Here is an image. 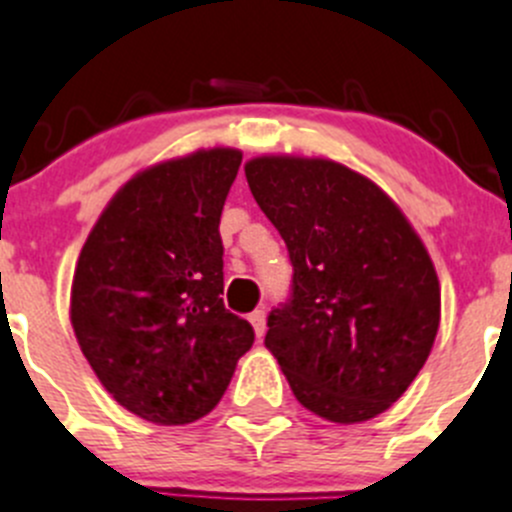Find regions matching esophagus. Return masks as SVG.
I'll return each instance as SVG.
<instances>
[{"mask_svg": "<svg viewBox=\"0 0 512 512\" xmlns=\"http://www.w3.org/2000/svg\"><path fill=\"white\" fill-rule=\"evenodd\" d=\"M250 326L257 338L265 336V310H255V313H250Z\"/></svg>", "mask_w": 512, "mask_h": 512, "instance_id": "obj_1", "label": "esophagus"}]
</instances>
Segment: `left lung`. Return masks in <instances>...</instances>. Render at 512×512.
<instances>
[{"label": "left lung", "instance_id": "obj_1", "mask_svg": "<svg viewBox=\"0 0 512 512\" xmlns=\"http://www.w3.org/2000/svg\"><path fill=\"white\" fill-rule=\"evenodd\" d=\"M245 176L293 262V298L267 318V351L318 417H379L437 338L442 300L427 247L381 186L338 161L257 156Z\"/></svg>", "mask_w": 512, "mask_h": 512}]
</instances>
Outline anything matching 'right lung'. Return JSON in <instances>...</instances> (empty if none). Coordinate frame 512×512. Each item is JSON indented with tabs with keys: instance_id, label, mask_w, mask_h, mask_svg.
<instances>
[{
	"instance_id": "add662e5",
	"label": "right lung",
	"mask_w": 512,
	"mask_h": 512,
	"mask_svg": "<svg viewBox=\"0 0 512 512\" xmlns=\"http://www.w3.org/2000/svg\"><path fill=\"white\" fill-rule=\"evenodd\" d=\"M242 151L199 148L138 171L80 250L70 323L105 391L146 422L212 412L255 331L222 303L219 217Z\"/></svg>"
}]
</instances>
